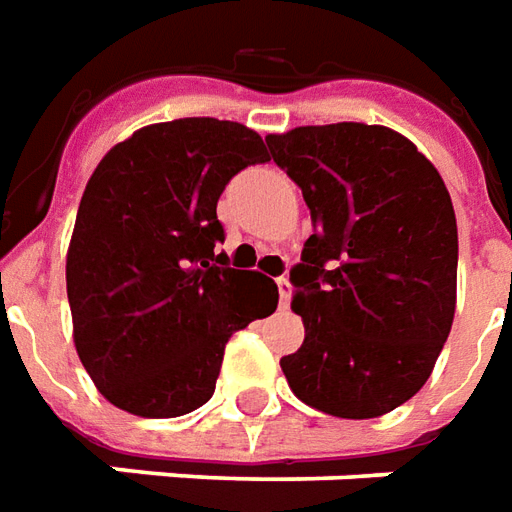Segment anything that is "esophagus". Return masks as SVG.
I'll return each instance as SVG.
<instances>
[{"mask_svg": "<svg viewBox=\"0 0 512 512\" xmlns=\"http://www.w3.org/2000/svg\"><path fill=\"white\" fill-rule=\"evenodd\" d=\"M275 284H278V297H281V306L289 308V303H292V284H289V278H278Z\"/></svg>", "mask_w": 512, "mask_h": 512, "instance_id": "1", "label": "esophagus"}]
</instances>
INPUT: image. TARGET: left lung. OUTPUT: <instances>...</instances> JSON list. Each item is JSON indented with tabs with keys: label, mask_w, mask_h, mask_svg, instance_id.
<instances>
[{
	"label": "left lung",
	"mask_w": 512,
	"mask_h": 512,
	"mask_svg": "<svg viewBox=\"0 0 512 512\" xmlns=\"http://www.w3.org/2000/svg\"><path fill=\"white\" fill-rule=\"evenodd\" d=\"M303 190L314 234L289 270L306 339L281 358L317 411L375 419L422 389L455 317L458 223L430 159L386 126L270 134Z\"/></svg>",
	"instance_id": "8db88e82"
}]
</instances>
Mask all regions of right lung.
<instances>
[{
  "mask_svg": "<svg viewBox=\"0 0 512 512\" xmlns=\"http://www.w3.org/2000/svg\"><path fill=\"white\" fill-rule=\"evenodd\" d=\"M270 154L234 121L179 118L123 140L93 170L65 262L79 361L107 400L146 419L215 394L231 333L278 306V286L234 270L217 201Z\"/></svg>",
  "mask_w": 512,
  "mask_h": 512,
  "instance_id": "right-lung-1",
  "label": "right lung"
}]
</instances>
